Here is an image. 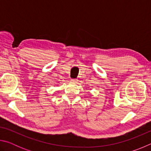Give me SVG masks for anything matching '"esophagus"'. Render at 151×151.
<instances>
[{
  "instance_id": "1",
  "label": "esophagus",
  "mask_w": 151,
  "mask_h": 151,
  "mask_svg": "<svg viewBox=\"0 0 151 151\" xmlns=\"http://www.w3.org/2000/svg\"><path fill=\"white\" fill-rule=\"evenodd\" d=\"M70 81L72 82V83H76V82L78 81V80H77V79H76V78H72V79H71V80H70Z\"/></svg>"
}]
</instances>
